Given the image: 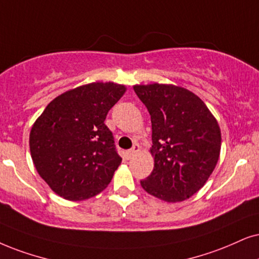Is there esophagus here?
<instances>
[{
    "instance_id": "obj_1",
    "label": "esophagus",
    "mask_w": 259,
    "mask_h": 259,
    "mask_svg": "<svg viewBox=\"0 0 259 259\" xmlns=\"http://www.w3.org/2000/svg\"><path fill=\"white\" fill-rule=\"evenodd\" d=\"M140 152V146L137 145V143H135V145L133 146V148L130 149V150H127V152L125 153V156H126V159H132L134 155H135V154H137Z\"/></svg>"
}]
</instances>
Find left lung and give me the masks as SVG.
<instances>
[{"label":"left lung","mask_w":259,"mask_h":259,"mask_svg":"<svg viewBox=\"0 0 259 259\" xmlns=\"http://www.w3.org/2000/svg\"><path fill=\"white\" fill-rule=\"evenodd\" d=\"M134 91L152 120L154 168L141 186L175 203L196 194L214 171L221 149L220 126L205 104L173 84H136Z\"/></svg>","instance_id":"obj_1"}]
</instances>
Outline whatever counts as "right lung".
<instances>
[{"mask_svg":"<svg viewBox=\"0 0 259 259\" xmlns=\"http://www.w3.org/2000/svg\"><path fill=\"white\" fill-rule=\"evenodd\" d=\"M125 86L93 82L55 98L35 120L29 150L39 176L69 201H83L110 184L122 162L107 112L125 93Z\"/></svg>","mask_w":259,"mask_h":259,"instance_id":"obj_1","label":"right lung"}]
</instances>
